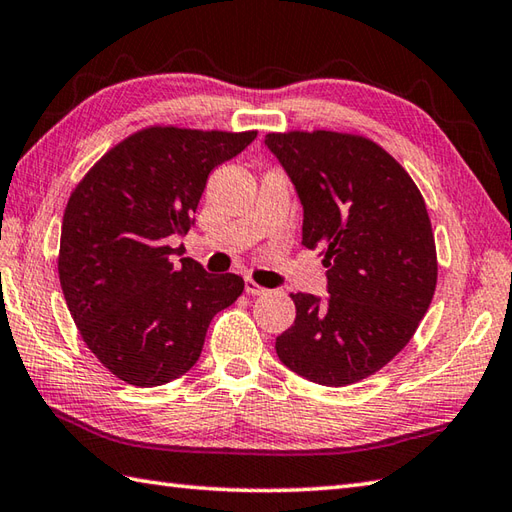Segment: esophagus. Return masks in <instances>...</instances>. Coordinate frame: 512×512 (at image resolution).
<instances>
[{
    "label": "esophagus",
    "instance_id": "obj_1",
    "mask_svg": "<svg viewBox=\"0 0 512 512\" xmlns=\"http://www.w3.org/2000/svg\"><path fill=\"white\" fill-rule=\"evenodd\" d=\"M244 288H246V293H248V295H264V293H266V288H264V286H259V284H255L253 279H246V282H244Z\"/></svg>",
    "mask_w": 512,
    "mask_h": 512
}]
</instances>
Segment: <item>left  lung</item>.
<instances>
[{"instance_id":"left-lung-1","label":"left lung","mask_w":512,"mask_h":512,"mask_svg":"<svg viewBox=\"0 0 512 512\" xmlns=\"http://www.w3.org/2000/svg\"><path fill=\"white\" fill-rule=\"evenodd\" d=\"M264 144L302 202V244L328 268L326 297L290 295L297 315L275 342L279 362L322 386L362 382L410 342L433 299L437 255L424 197L364 137L270 133Z\"/></svg>"}]
</instances>
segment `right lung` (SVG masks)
Instances as JSON below:
<instances>
[{"instance_id":"add662e5","label":"right lung","mask_w":512,"mask_h":512,"mask_svg":"<svg viewBox=\"0 0 512 512\" xmlns=\"http://www.w3.org/2000/svg\"><path fill=\"white\" fill-rule=\"evenodd\" d=\"M257 133L146 128L88 170L68 199L59 282L86 346L133 386H162L202 355L219 310L244 279L206 273L170 248L195 226L213 168L237 157Z\"/></svg>"}]
</instances>
